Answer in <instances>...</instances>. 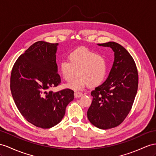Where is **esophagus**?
<instances>
[{
  "label": "esophagus",
  "mask_w": 156,
  "mask_h": 156,
  "mask_svg": "<svg viewBox=\"0 0 156 156\" xmlns=\"http://www.w3.org/2000/svg\"><path fill=\"white\" fill-rule=\"evenodd\" d=\"M82 93L79 92V91H76V92L74 93V97L75 98H80L82 96Z\"/></svg>",
  "instance_id": "34e87169"
}]
</instances>
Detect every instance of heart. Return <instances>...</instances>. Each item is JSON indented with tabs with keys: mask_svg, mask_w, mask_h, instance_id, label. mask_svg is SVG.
<instances>
[{
	"mask_svg": "<svg viewBox=\"0 0 156 156\" xmlns=\"http://www.w3.org/2000/svg\"><path fill=\"white\" fill-rule=\"evenodd\" d=\"M69 60L59 64V70L63 79L67 82L73 80L66 86L75 90H82L87 84L96 86L104 80L107 71V64L102 55L87 48L81 47L72 51Z\"/></svg>",
	"mask_w": 156,
	"mask_h": 156,
	"instance_id": "heart-1",
	"label": "heart"
}]
</instances>
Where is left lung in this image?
<instances>
[{
  "label": "left lung",
  "mask_w": 156,
  "mask_h": 156,
  "mask_svg": "<svg viewBox=\"0 0 156 156\" xmlns=\"http://www.w3.org/2000/svg\"><path fill=\"white\" fill-rule=\"evenodd\" d=\"M98 45L111 47L115 58L106 80L91 92L93 100L87 116L93 125L106 130L119 126L129 113L137 93L138 74L125 48L113 41Z\"/></svg>",
  "instance_id": "1"
}]
</instances>
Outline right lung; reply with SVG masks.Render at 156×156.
<instances>
[{"instance_id":"add662e5","label":"right lung","mask_w":156,"mask_h":156,"mask_svg":"<svg viewBox=\"0 0 156 156\" xmlns=\"http://www.w3.org/2000/svg\"><path fill=\"white\" fill-rule=\"evenodd\" d=\"M58 43L35 42L16 61L10 76V90L22 116L35 126L49 129L65 116L74 99V91H49L61 83L56 62Z\"/></svg>"}]
</instances>
